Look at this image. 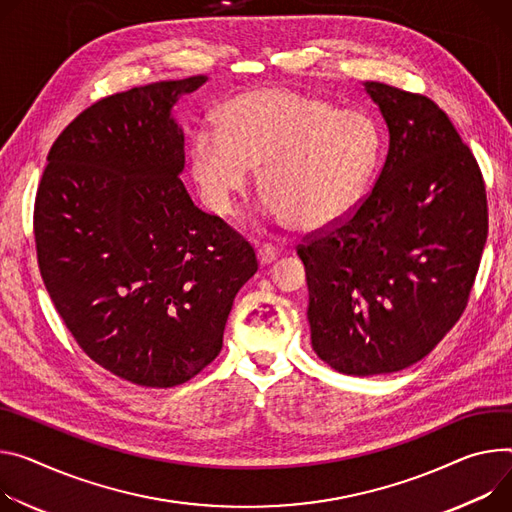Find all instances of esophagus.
<instances>
[{
  "instance_id": "1",
  "label": "esophagus",
  "mask_w": 512,
  "mask_h": 512,
  "mask_svg": "<svg viewBox=\"0 0 512 512\" xmlns=\"http://www.w3.org/2000/svg\"><path fill=\"white\" fill-rule=\"evenodd\" d=\"M257 259H259L261 265H269V263H273L277 259V249L273 245H269V243H263L257 249Z\"/></svg>"
}]
</instances>
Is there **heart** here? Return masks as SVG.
<instances>
[{
  "label": "heart",
  "mask_w": 512,
  "mask_h": 512,
  "mask_svg": "<svg viewBox=\"0 0 512 512\" xmlns=\"http://www.w3.org/2000/svg\"><path fill=\"white\" fill-rule=\"evenodd\" d=\"M384 132L363 110L284 87H261L228 100L218 128L192 136L190 161L206 206L228 216L249 188L251 169L267 216L300 230H324L365 198L382 163Z\"/></svg>",
  "instance_id": "b5f03b06"
}]
</instances>
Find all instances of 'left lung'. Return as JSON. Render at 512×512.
I'll return each instance as SVG.
<instances>
[{"label":"left lung","instance_id":"left-lung-1","mask_svg":"<svg viewBox=\"0 0 512 512\" xmlns=\"http://www.w3.org/2000/svg\"><path fill=\"white\" fill-rule=\"evenodd\" d=\"M363 85L388 124L386 163L353 214L296 247L312 349L347 376L429 355L466 310L488 237L486 183L447 114L427 96Z\"/></svg>","mask_w":512,"mask_h":512}]
</instances>
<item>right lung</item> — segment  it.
I'll use <instances>...</instances> for the list:
<instances>
[{
    "label": "right lung",
    "instance_id": "add662e5",
    "mask_svg": "<svg viewBox=\"0 0 512 512\" xmlns=\"http://www.w3.org/2000/svg\"><path fill=\"white\" fill-rule=\"evenodd\" d=\"M206 75L138 85L85 108L53 143L34 202L42 282L83 353L145 388L216 359L249 241L194 206L171 116Z\"/></svg>",
    "mask_w": 512,
    "mask_h": 512
}]
</instances>
